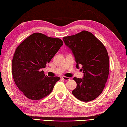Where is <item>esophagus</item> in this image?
Wrapping results in <instances>:
<instances>
[{
  "mask_svg": "<svg viewBox=\"0 0 127 127\" xmlns=\"http://www.w3.org/2000/svg\"><path fill=\"white\" fill-rule=\"evenodd\" d=\"M62 78H63L64 80V81H68V80L70 79V78H69V77H65V76H63L62 77Z\"/></svg>",
  "mask_w": 127,
  "mask_h": 127,
  "instance_id": "34e87169",
  "label": "esophagus"
}]
</instances>
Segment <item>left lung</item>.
Here are the masks:
<instances>
[{
    "label": "left lung",
    "instance_id": "obj_1",
    "mask_svg": "<svg viewBox=\"0 0 127 127\" xmlns=\"http://www.w3.org/2000/svg\"><path fill=\"white\" fill-rule=\"evenodd\" d=\"M63 40L71 49L77 63L82 65L83 78L74 77L77 83L72 93L77 99L88 102L101 94L109 74V58L105 46L92 33L82 31L77 34L65 37Z\"/></svg>",
    "mask_w": 127,
    "mask_h": 127
}]
</instances>
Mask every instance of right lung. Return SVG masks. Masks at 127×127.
<instances>
[{
	"label": "right lung",
	"instance_id": "right-lung-1",
	"mask_svg": "<svg viewBox=\"0 0 127 127\" xmlns=\"http://www.w3.org/2000/svg\"><path fill=\"white\" fill-rule=\"evenodd\" d=\"M63 45L60 39L35 33L17 46L12 59V76L18 88L28 99L39 100L52 92L60 77L45 76L41 69Z\"/></svg>",
	"mask_w": 127,
	"mask_h": 127
}]
</instances>
